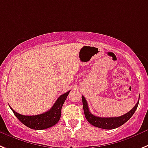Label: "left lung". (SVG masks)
I'll return each instance as SVG.
<instances>
[{"label":"left lung","mask_w":148,"mask_h":148,"mask_svg":"<svg viewBox=\"0 0 148 148\" xmlns=\"http://www.w3.org/2000/svg\"><path fill=\"white\" fill-rule=\"evenodd\" d=\"M82 101H83L84 114H85L86 119L87 120L88 122L92 124V126H95V127L105 129V130L116 129V128L122 126L123 124L127 122L134 114V113H135V111L138 108V102H139V100H138L133 108L130 110L128 113L124 114V115H122V116H116V117H100V116H96L95 115H93L89 111L88 103L84 96H82Z\"/></svg>","instance_id":"8db88e82"}]
</instances>
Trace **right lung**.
Returning <instances> with one entry per match:
<instances>
[{
  "instance_id": "right-lung-1",
  "label": "right lung",
  "mask_w": 148,
  "mask_h": 148,
  "mask_svg": "<svg viewBox=\"0 0 148 148\" xmlns=\"http://www.w3.org/2000/svg\"><path fill=\"white\" fill-rule=\"evenodd\" d=\"M70 91L60 95L55 104L49 110H47V112L43 113V114H38V115L25 116V115H22L16 112L11 107L10 108L13 110V114L18 118V120L28 128L36 130H46V129L53 126L59 121L61 116V110Z\"/></svg>"
}]
</instances>
